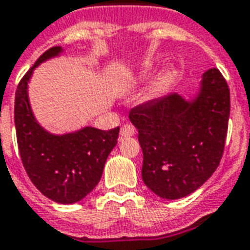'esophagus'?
I'll return each mask as SVG.
<instances>
[{"label": "esophagus", "instance_id": "esophagus-1", "mask_svg": "<svg viewBox=\"0 0 250 250\" xmlns=\"http://www.w3.org/2000/svg\"><path fill=\"white\" fill-rule=\"evenodd\" d=\"M134 134V128L132 125H124L121 128V132H120V139H128V137H132Z\"/></svg>", "mask_w": 250, "mask_h": 250}]
</instances>
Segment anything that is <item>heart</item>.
Wrapping results in <instances>:
<instances>
[{
	"label": "heart",
	"instance_id": "heart-1",
	"mask_svg": "<svg viewBox=\"0 0 250 250\" xmlns=\"http://www.w3.org/2000/svg\"><path fill=\"white\" fill-rule=\"evenodd\" d=\"M160 90H162V83H155V84H153V87H152L150 94H152V95H155V94L159 93Z\"/></svg>",
	"mask_w": 250,
	"mask_h": 250
}]
</instances>
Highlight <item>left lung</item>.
Here are the masks:
<instances>
[{
    "label": "left lung",
    "instance_id": "1",
    "mask_svg": "<svg viewBox=\"0 0 250 250\" xmlns=\"http://www.w3.org/2000/svg\"><path fill=\"white\" fill-rule=\"evenodd\" d=\"M230 91L217 68L202 75L192 100L169 93L130 110L143 149V180L163 199H180L201 187L224 153Z\"/></svg>",
    "mask_w": 250,
    "mask_h": 250
}]
</instances>
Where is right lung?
Here are the masks:
<instances>
[{
    "instance_id": "add662e5",
    "label": "right lung",
    "mask_w": 250,
    "mask_h": 250,
    "mask_svg": "<svg viewBox=\"0 0 250 250\" xmlns=\"http://www.w3.org/2000/svg\"><path fill=\"white\" fill-rule=\"evenodd\" d=\"M62 52V47L45 51L21 79L16 90L15 125L21 162L32 183L51 201L71 205L98 185L120 128L84 126L71 133L54 134L37 122L29 104L28 83L37 65Z\"/></svg>"
}]
</instances>
